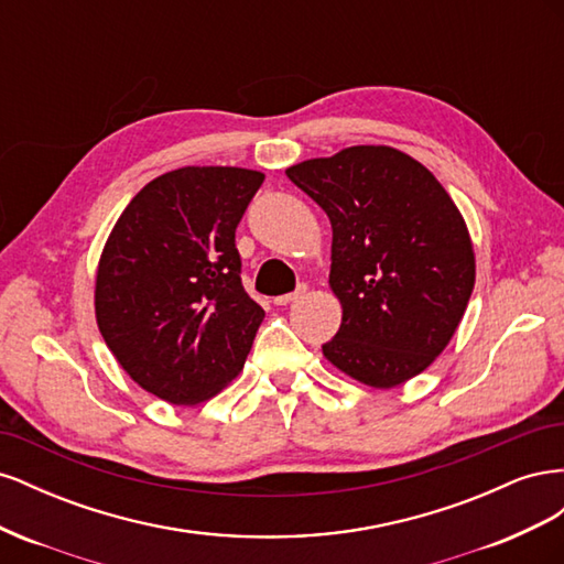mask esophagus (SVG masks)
<instances>
[{
  "label": "esophagus",
  "instance_id": "34e87169",
  "mask_svg": "<svg viewBox=\"0 0 564 564\" xmlns=\"http://www.w3.org/2000/svg\"><path fill=\"white\" fill-rule=\"evenodd\" d=\"M305 294H308V286L301 284V286L296 289V292H292V294H284V296H278V299H275V305H286V303H294V301L303 299Z\"/></svg>",
  "mask_w": 564,
  "mask_h": 564
}]
</instances>
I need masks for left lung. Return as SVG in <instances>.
<instances>
[{
    "instance_id": "1",
    "label": "left lung",
    "mask_w": 564,
    "mask_h": 564,
    "mask_svg": "<svg viewBox=\"0 0 564 564\" xmlns=\"http://www.w3.org/2000/svg\"><path fill=\"white\" fill-rule=\"evenodd\" d=\"M286 176L332 220L329 286L340 327L327 360L369 388H395L449 346L475 286L464 216L442 183L390 145H350Z\"/></svg>"
}]
</instances>
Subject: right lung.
Segmentation results:
<instances>
[{"label":"right lung","instance_id":"right-lung-1","mask_svg":"<svg viewBox=\"0 0 564 564\" xmlns=\"http://www.w3.org/2000/svg\"><path fill=\"white\" fill-rule=\"evenodd\" d=\"M263 174L181 166L152 178L110 230L96 270L100 336L169 404L207 402L242 371L265 317L240 280L235 228Z\"/></svg>","mask_w":564,"mask_h":564}]
</instances>
